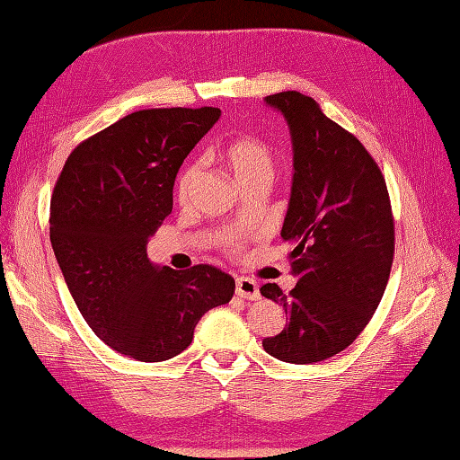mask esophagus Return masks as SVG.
I'll use <instances>...</instances> for the list:
<instances>
[{
  "mask_svg": "<svg viewBox=\"0 0 460 460\" xmlns=\"http://www.w3.org/2000/svg\"><path fill=\"white\" fill-rule=\"evenodd\" d=\"M236 296L246 298V300H258L260 298L258 284L252 279H244V276H240V279H236Z\"/></svg>",
  "mask_w": 460,
  "mask_h": 460,
  "instance_id": "34e87169",
  "label": "esophagus"
}]
</instances>
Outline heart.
Instances as JSON below:
<instances>
[{
    "mask_svg": "<svg viewBox=\"0 0 460 460\" xmlns=\"http://www.w3.org/2000/svg\"><path fill=\"white\" fill-rule=\"evenodd\" d=\"M220 158L240 186L254 180H270L272 176V152L260 137L246 136L232 140L222 150ZM198 176H200V164H190L180 174L178 198L181 202L188 200L190 194H192Z\"/></svg>",
    "mask_w": 460,
    "mask_h": 460,
    "instance_id": "1",
    "label": "heart"
}]
</instances>
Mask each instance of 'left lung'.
Instances as JSON below:
<instances>
[{
  "label": "left lung",
  "instance_id": "1",
  "mask_svg": "<svg viewBox=\"0 0 460 460\" xmlns=\"http://www.w3.org/2000/svg\"><path fill=\"white\" fill-rule=\"evenodd\" d=\"M292 137L294 174L280 236L290 242V294L264 284L288 318L264 338L270 357L312 365L334 357L365 331L383 298L394 256L386 181L357 137L300 92L266 95Z\"/></svg>",
  "mask_w": 460,
  "mask_h": 460
}]
</instances>
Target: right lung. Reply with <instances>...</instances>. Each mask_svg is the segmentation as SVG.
I'll return each instance as SVG.
<instances>
[{
  "instance_id": "1",
  "label": "right lung",
  "mask_w": 460,
  "mask_h": 460,
  "mask_svg": "<svg viewBox=\"0 0 460 460\" xmlns=\"http://www.w3.org/2000/svg\"><path fill=\"white\" fill-rule=\"evenodd\" d=\"M218 108L134 111L69 154L49 206V240L77 310L119 354L160 362L186 350L234 279L208 264H154L148 240L174 204L186 155L218 122Z\"/></svg>"
}]
</instances>
